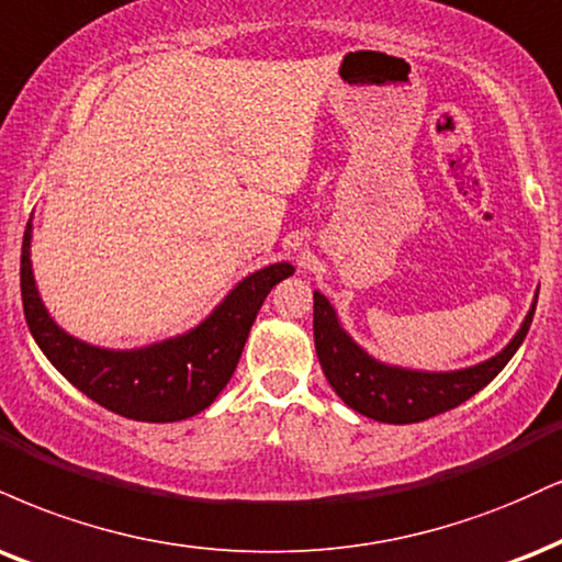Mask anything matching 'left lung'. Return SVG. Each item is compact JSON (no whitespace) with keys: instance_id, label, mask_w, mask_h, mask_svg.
<instances>
[{"instance_id":"obj_1","label":"left lung","mask_w":562,"mask_h":562,"mask_svg":"<svg viewBox=\"0 0 562 562\" xmlns=\"http://www.w3.org/2000/svg\"><path fill=\"white\" fill-rule=\"evenodd\" d=\"M537 299L539 290L533 293L531 308L520 322L518 333L499 353L465 369L422 371L384 363L369 350H363L346 333L327 295L314 290L316 356H319L324 376L333 384L337 397L361 416L382 424L427 422V418L445 414L474 397L505 369V363L516 356L529 333Z\"/></svg>"}]
</instances>
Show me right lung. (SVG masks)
Here are the masks:
<instances>
[{
  "label": "right lung",
  "instance_id": "1",
  "mask_svg": "<svg viewBox=\"0 0 562 562\" xmlns=\"http://www.w3.org/2000/svg\"><path fill=\"white\" fill-rule=\"evenodd\" d=\"M33 222L20 254V293L29 329L52 367L93 403L133 422H182L216 401L238 367L263 299L295 272L290 261L256 269L188 333L140 348H101L65 333L46 311L31 263Z\"/></svg>",
  "mask_w": 562,
  "mask_h": 562
}]
</instances>
